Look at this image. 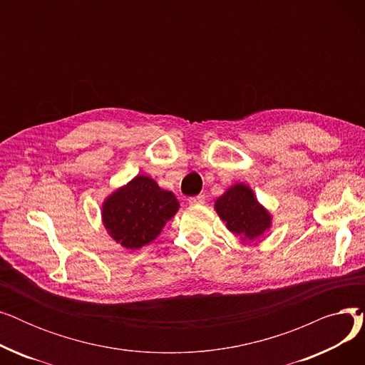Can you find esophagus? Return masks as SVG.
<instances>
[{"label":"esophagus","mask_w":365,"mask_h":365,"mask_svg":"<svg viewBox=\"0 0 365 365\" xmlns=\"http://www.w3.org/2000/svg\"><path fill=\"white\" fill-rule=\"evenodd\" d=\"M187 202H189L190 205H201V204H204V202H205V197H204V195L190 197V198L187 200Z\"/></svg>","instance_id":"esophagus-1"}]
</instances>
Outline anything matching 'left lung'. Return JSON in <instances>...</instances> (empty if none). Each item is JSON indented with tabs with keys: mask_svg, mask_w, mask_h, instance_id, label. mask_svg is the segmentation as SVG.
Listing matches in <instances>:
<instances>
[{
	"mask_svg": "<svg viewBox=\"0 0 365 365\" xmlns=\"http://www.w3.org/2000/svg\"><path fill=\"white\" fill-rule=\"evenodd\" d=\"M215 210L231 231L242 242L263 238L272 226V215L259 202L253 189L240 182L227 187L215 201Z\"/></svg>",
	"mask_w": 365,
	"mask_h": 365,
	"instance_id": "obj_1",
	"label": "left lung"
}]
</instances>
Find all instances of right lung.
Wrapping results in <instances>:
<instances>
[{"label": "right lung", "mask_w": 365, "mask_h": 365, "mask_svg": "<svg viewBox=\"0 0 365 365\" xmlns=\"http://www.w3.org/2000/svg\"><path fill=\"white\" fill-rule=\"evenodd\" d=\"M180 204L171 190L145 175L110 192L102 202V223L108 235L125 250H139L155 240Z\"/></svg>", "instance_id": "obj_1"}]
</instances>
